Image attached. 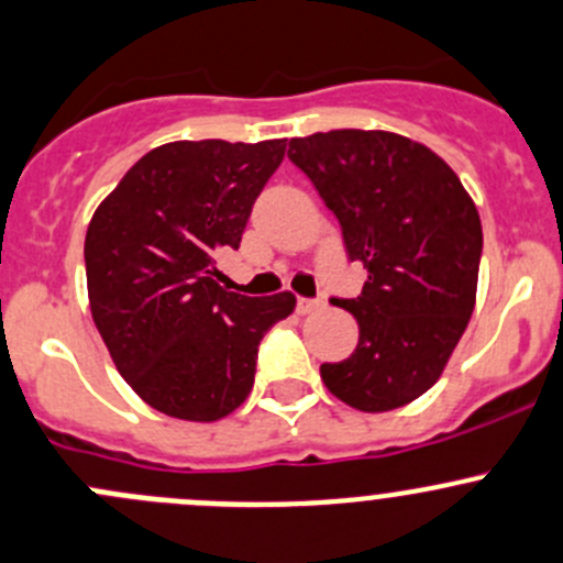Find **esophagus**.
I'll return each mask as SVG.
<instances>
[{
	"label": "esophagus",
	"mask_w": 563,
	"mask_h": 563,
	"mask_svg": "<svg viewBox=\"0 0 563 563\" xmlns=\"http://www.w3.org/2000/svg\"><path fill=\"white\" fill-rule=\"evenodd\" d=\"M320 300L317 298H298V303H295V309H298V314H311V311L320 309Z\"/></svg>",
	"instance_id": "34e87169"
}]
</instances>
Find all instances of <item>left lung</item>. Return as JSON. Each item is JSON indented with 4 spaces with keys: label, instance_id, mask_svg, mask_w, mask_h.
Instances as JSON below:
<instances>
[{
    "label": "left lung",
    "instance_id": "8db88e82",
    "mask_svg": "<svg viewBox=\"0 0 563 563\" xmlns=\"http://www.w3.org/2000/svg\"><path fill=\"white\" fill-rule=\"evenodd\" d=\"M342 227L350 263L369 271L358 298H331L358 322L350 358L322 364L333 397L364 413L402 408L432 388L476 303L482 221L452 166L388 131L289 139Z\"/></svg>",
    "mask_w": 563,
    "mask_h": 563
}]
</instances>
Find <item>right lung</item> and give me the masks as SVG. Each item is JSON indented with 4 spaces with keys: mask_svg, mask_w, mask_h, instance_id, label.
Returning a JSON list of instances; mask_svg holds the SVG:
<instances>
[{
    "mask_svg": "<svg viewBox=\"0 0 563 563\" xmlns=\"http://www.w3.org/2000/svg\"><path fill=\"white\" fill-rule=\"evenodd\" d=\"M284 139L169 142L139 158L95 210L85 241L92 320L128 386L161 413L216 421L254 386L257 350L295 295L221 287Z\"/></svg>",
    "mask_w": 563,
    "mask_h": 563,
    "instance_id": "1",
    "label": "right lung"
}]
</instances>
